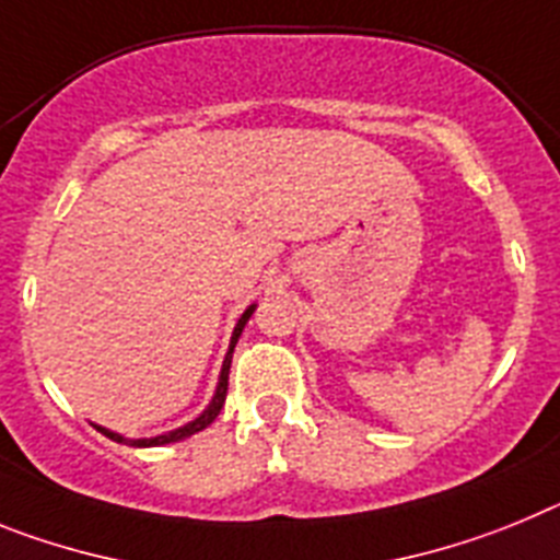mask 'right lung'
Wrapping results in <instances>:
<instances>
[{"instance_id":"1","label":"right lung","mask_w":560,"mask_h":560,"mask_svg":"<svg viewBox=\"0 0 560 560\" xmlns=\"http://www.w3.org/2000/svg\"><path fill=\"white\" fill-rule=\"evenodd\" d=\"M253 315V307L245 310V315L240 318V324H236V329H233V338H231V349H228L225 354V363H222V374H220V386H217V395H213L211 406L202 411V415L197 417L194 422H188V425L177 428V431H168V434H160V436H152V440H124L120 434H112V431H106V428H98L101 434L109 436V440L115 442H124V445H135V448H152V445H168V442H179L186 440V436L197 434V431H202V428L211 425L213 420H217V415L222 411V406H225V397H228V372H231V358H233V347H236V340H240L242 329H245L247 318Z\"/></svg>"}]
</instances>
